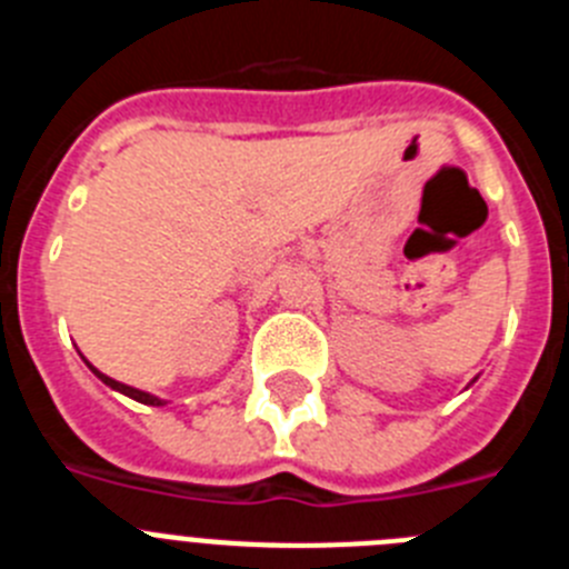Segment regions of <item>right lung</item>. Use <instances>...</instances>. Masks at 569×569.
Listing matches in <instances>:
<instances>
[{
  "mask_svg": "<svg viewBox=\"0 0 569 569\" xmlns=\"http://www.w3.org/2000/svg\"><path fill=\"white\" fill-rule=\"evenodd\" d=\"M82 359H84V356H82ZM84 365H88L90 370H93V376H97V379H102L104 385L110 387V390H119V393L130 396V399H133V401H142V405H150V407H162V405H168V401H164V399H159V396H153V393H144V390H139V387H130V385H122V381L110 379V376H104L102 370H97V367L90 365L88 359H84Z\"/></svg>",
  "mask_w": 569,
  "mask_h": 569,
  "instance_id": "1",
  "label": "right lung"
}]
</instances>
